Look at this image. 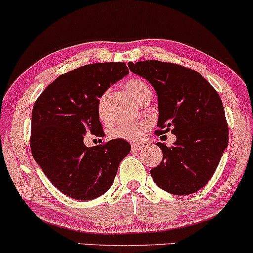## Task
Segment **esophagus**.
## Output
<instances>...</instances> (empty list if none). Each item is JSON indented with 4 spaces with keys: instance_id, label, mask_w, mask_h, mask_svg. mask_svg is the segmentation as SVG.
Instances as JSON below:
<instances>
[{
    "instance_id": "34e87169",
    "label": "esophagus",
    "mask_w": 253,
    "mask_h": 253,
    "mask_svg": "<svg viewBox=\"0 0 253 253\" xmlns=\"http://www.w3.org/2000/svg\"><path fill=\"white\" fill-rule=\"evenodd\" d=\"M144 148V144L142 143H131V149L132 150H140Z\"/></svg>"
}]
</instances>
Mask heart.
<instances>
[{
    "mask_svg": "<svg viewBox=\"0 0 253 253\" xmlns=\"http://www.w3.org/2000/svg\"><path fill=\"white\" fill-rule=\"evenodd\" d=\"M126 92L129 95L140 105L147 100L148 98H152V89L148 84L140 79H131L126 84ZM107 93H104L98 100V115L101 121H106L107 115L105 110V101H106ZM148 122L138 121L135 123H121L116 126L111 130V136L113 138H122V140L135 141L142 137L147 129H148Z\"/></svg>",
    "mask_w": 253,
    "mask_h": 253,
    "instance_id": "1",
    "label": "heart"
}]
</instances>
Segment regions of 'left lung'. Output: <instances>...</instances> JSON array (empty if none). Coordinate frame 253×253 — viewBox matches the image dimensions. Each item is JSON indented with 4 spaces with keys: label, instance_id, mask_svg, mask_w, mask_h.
Wrapping results in <instances>:
<instances>
[{
    "label": "left lung",
    "instance_id": "obj_1",
    "mask_svg": "<svg viewBox=\"0 0 253 253\" xmlns=\"http://www.w3.org/2000/svg\"><path fill=\"white\" fill-rule=\"evenodd\" d=\"M129 69L154 87L158 126L171 130L172 147L158 142L163 161L150 169L160 189L189 195L202 189L214 174L228 144V126L220 95L200 73L160 61L129 62Z\"/></svg>",
    "mask_w": 253,
    "mask_h": 253
}]
</instances>
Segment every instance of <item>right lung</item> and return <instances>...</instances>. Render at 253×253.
I'll use <instances>...</instances> for the list:
<instances>
[{
  "label": "right lung",
  "mask_w": 253,
  "mask_h": 253,
  "mask_svg": "<svg viewBox=\"0 0 253 253\" xmlns=\"http://www.w3.org/2000/svg\"><path fill=\"white\" fill-rule=\"evenodd\" d=\"M127 74L123 62L84 65L58 76L35 103L32 155L51 183L69 197L88 201L105 194L131 149L122 138L103 146L84 143L87 134L104 136L98 100Z\"/></svg>",
  "instance_id": "right-lung-1"
}]
</instances>
